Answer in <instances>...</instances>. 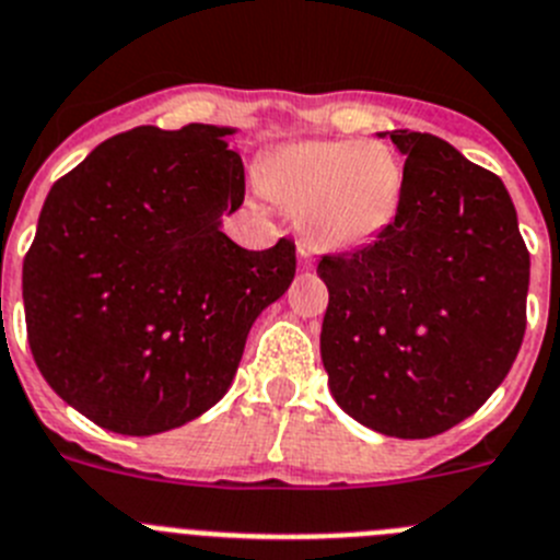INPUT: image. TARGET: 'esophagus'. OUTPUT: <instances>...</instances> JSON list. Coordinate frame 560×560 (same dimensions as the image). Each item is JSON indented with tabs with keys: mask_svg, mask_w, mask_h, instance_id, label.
Listing matches in <instances>:
<instances>
[{
	"mask_svg": "<svg viewBox=\"0 0 560 560\" xmlns=\"http://www.w3.org/2000/svg\"><path fill=\"white\" fill-rule=\"evenodd\" d=\"M296 260H300V266H311V253H307L305 246H296Z\"/></svg>",
	"mask_w": 560,
	"mask_h": 560,
	"instance_id": "esophagus-1",
	"label": "esophagus"
}]
</instances>
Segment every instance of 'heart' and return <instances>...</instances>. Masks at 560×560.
<instances>
[{"instance_id":"1","label":"heart","mask_w":560,"mask_h":560,"mask_svg":"<svg viewBox=\"0 0 560 560\" xmlns=\"http://www.w3.org/2000/svg\"><path fill=\"white\" fill-rule=\"evenodd\" d=\"M402 158L383 141L314 138L283 143L258 166V188L291 210L314 249L347 253L372 244L405 199Z\"/></svg>"}]
</instances>
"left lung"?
Here are the masks:
<instances>
[{"label":"left lung","mask_w":560,"mask_h":560,"mask_svg":"<svg viewBox=\"0 0 560 560\" xmlns=\"http://www.w3.org/2000/svg\"><path fill=\"white\" fill-rule=\"evenodd\" d=\"M402 208L372 244L325 255L319 350L332 399L363 428L430 439L505 381L525 336L530 255L497 174L430 132L394 130Z\"/></svg>","instance_id":"left-lung-1"}]
</instances>
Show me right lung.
I'll use <instances>...</instances> for the list:
<instances>
[{"mask_svg":"<svg viewBox=\"0 0 560 560\" xmlns=\"http://www.w3.org/2000/svg\"><path fill=\"white\" fill-rule=\"evenodd\" d=\"M235 127H136L46 197L24 258L27 338L44 381L100 428L155 435L228 394L255 319L289 291L294 244L222 233L244 202Z\"/></svg>","mask_w":560,"mask_h":560,"instance_id":"1","label":"right lung"}]
</instances>
